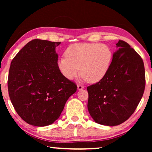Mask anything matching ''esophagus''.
<instances>
[{
  "label": "esophagus",
  "mask_w": 152,
  "mask_h": 152,
  "mask_svg": "<svg viewBox=\"0 0 152 152\" xmlns=\"http://www.w3.org/2000/svg\"><path fill=\"white\" fill-rule=\"evenodd\" d=\"M77 87H78V89L80 90H80H82L83 88H84V86L81 85V84H78V85H77Z\"/></svg>",
  "instance_id": "1"
}]
</instances>
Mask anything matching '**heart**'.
Here are the masks:
<instances>
[{
    "label": "heart",
    "instance_id": "1",
    "mask_svg": "<svg viewBox=\"0 0 152 152\" xmlns=\"http://www.w3.org/2000/svg\"><path fill=\"white\" fill-rule=\"evenodd\" d=\"M113 59L109 46L96 43H74L66 49L65 56L58 61V68L68 80L80 73L91 83H96L106 76Z\"/></svg>",
    "mask_w": 152,
    "mask_h": 152
}]
</instances>
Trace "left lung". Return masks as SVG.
<instances>
[{"instance_id": "left-lung-1", "label": "left lung", "mask_w": 152, "mask_h": 152, "mask_svg": "<svg viewBox=\"0 0 152 152\" xmlns=\"http://www.w3.org/2000/svg\"><path fill=\"white\" fill-rule=\"evenodd\" d=\"M109 70L103 78L87 87L88 110L99 124L115 126L129 118L140 103L145 86L142 58L119 40Z\"/></svg>"}]
</instances>
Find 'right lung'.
<instances>
[{
  "label": "right lung",
  "instance_id": "right-lung-1",
  "mask_svg": "<svg viewBox=\"0 0 152 152\" xmlns=\"http://www.w3.org/2000/svg\"><path fill=\"white\" fill-rule=\"evenodd\" d=\"M60 42L33 39L11 61L8 78L10 99L17 114L30 125L43 127L60 116L77 86L58 68L56 48Z\"/></svg>",
  "mask_w": 152,
  "mask_h": 152
}]
</instances>
